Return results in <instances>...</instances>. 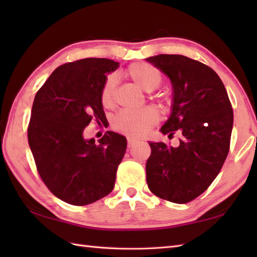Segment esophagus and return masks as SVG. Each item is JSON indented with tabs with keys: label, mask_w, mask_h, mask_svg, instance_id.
<instances>
[{
	"label": "esophagus",
	"mask_w": 257,
	"mask_h": 257,
	"mask_svg": "<svg viewBox=\"0 0 257 257\" xmlns=\"http://www.w3.org/2000/svg\"><path fill=\"white\" fill-rule=\"evenodd\" d=\"M127 141H128V147H129V148H130V147H133L134 145H136V144L138 143V140L133 138V137H128Z\"/></svg>",
	"instance_id": "esophagus-1"
}]
</instances>
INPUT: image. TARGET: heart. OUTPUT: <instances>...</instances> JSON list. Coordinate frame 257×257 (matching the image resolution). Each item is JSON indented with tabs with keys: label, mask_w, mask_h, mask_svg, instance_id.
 I'll list each match as a JSON object with an SVG mask.
<instances>
[{
	"label": "heart",
	"mask_w": 257,
	"mask_h": 257,
	"mask_svg": "<svg viewBox=\"0 0 257 257\" xmlns=\"http://www.w3.org/2000/svg\"><path fill=\"white\" fill-rule=\"evenodd\" d=\"M125 75L146 91L155 90L162 83V74L151 64L138 62L125 69ZM117 86V76L110 74L103 81L100 89V101L105 108H111L114 103V90ZM159 114L155 108L146 107L140 110H121L113 117L112 127L128 136L139 137L151 125L157 123Z\"/></svg>",
	"instance_id": "b5f03b06"
}]
</instances>
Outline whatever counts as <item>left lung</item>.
Returning <instances> with one entry per match:
<instances>
[{"instance_id": "left-lung-1", "label": "left lung", "mask_w": 257, "mask_h": 257, "mask_svg": "<svg viewBox=\"0 0 257 257\" xmlns=\"http://www.w3.org/2000/svg\"><path fill=\"white\" fill-rule=\"evenodd\" d=\"M172 84V112L161 127L178 133V147L149 143V190L173 203H188L214 181L230 150L233 109L221 78L211 67L183 55L148 57Z\"/></svg>"}]
</instances>
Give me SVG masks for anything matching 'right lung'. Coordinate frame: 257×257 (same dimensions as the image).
<instances>
[{"label":"right lung","mask_w":257,"mask_h":257,"mask_svg":"<svg viewBox=\"0 0 257 257\" xmlns=\"http://www.w3.org/2000/svg\"><path fill=\"white\" fill-rule=\"evenodd\" d=\"M119 63L84 58L57 67L33 102L27 138L38 174L51 192L73 205H87L111 192L127 148L123 136L107 132L84 139L92 119H106L100 89Z\"/></svg>","instance_id":"add662e5"}]
</instances>
